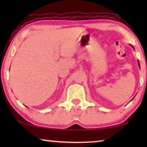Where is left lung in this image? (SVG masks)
Masks as SVG:
<instances>
[{
    "mask_svg": "<svg viewBox=\"0 0 147 147\" xmlns=\"http://www.w3.org/2000/svg\"><path fill=\"white\" fill-rule=\"evenodd\" d=\"M131 47H132V46H131ZM138 65H139V67H140V65H139V61H138Z\"/></svg>",
    "mask_w": 147,
    "mask_h": 147,
    "instance_id": "1",
    "label": "left lung"
}]
</instances>
